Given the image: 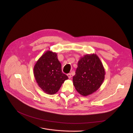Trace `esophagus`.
Instances as JSON below:
<instances>
[{
    "label": "esophagus",
    "mask_w": 133,
    "mask_h": 133,
    "mask_svg": "<svg viewBox=\"0 0 133 133\" xmlns=\"http://www.w3.org/2000/svg\"><path fill=\"white\" fill-rule=\"evenodd\" d=\"M67 76H68V78H69V79H70V78H71V73H68V74H67Z\"/></svg>",
    "instance_id": "obj_1"
}]
</instances>
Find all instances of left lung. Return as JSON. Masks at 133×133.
<instances>
[{
    "instance_id": "obj_1",
    "label": "left lung",
    "mask_w": 133,
    "mask_h": 133,
    "mask_svg": "<svg viewBox=\"0 0 133 133\" xmlns=\"http://www.w3.org/2000/svg\"><path fill=\"white\" fill-rule=\"evenodd\" d=\"M105 72L99 57L95 54L86 55L78 62L73 78L76 90L82 95L95 92L102 85Z\"/></svg>"
}]
</instances>
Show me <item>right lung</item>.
<instances>
[{"instance_id":"obj_1","label":"right lung","mask_w":133,"mask_h":133,"mask_svg":"<svg viewBox=\"0 0 133 133\" xmlns=\"http://www.w3.org/2000/svg\"><path fill=\"white\" fill-rule=\"evenodd\" d=\"M34 75L39 86L48 94L57 93L68 76L63 73L57 54L46 52L34 67Z\"/></svg>"}]
</instances>
